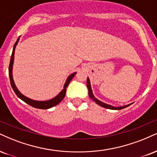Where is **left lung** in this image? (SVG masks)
<instances>
[{
	"instance_id": "8db88e82",
	"label": "left lung",
	"mask_w": 157,
	"mask_h": 157,
	"mask_svg": "<svg viewBox=\"0 0 157 157\" xmlns=\"http://www.w3.org/2000/svg\"><path fill=\"white\" fill-rule=\"evenodd\" d=\"M87 88H88V95H89V97L93 100L94 101H95L96 103L97 104V105H100L101 107H105V108H107V109H124V108H126V107H129L130 105H125V106H123V107H113L112 105H107V104H105L102 102V101H99V100H98L97 99H96L95 97H94V94H93V92H92V90H91V86H90V80H89V78H87Z\"/></svg>"
}]
</instances>
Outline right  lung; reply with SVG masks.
I'll list each match as a JSON object with an SVG mask.
<instances>
[{
	"mask_svg": "<svg viewBox=\"0 0 157 157\" xmlns=\"http://www.w3.org/2000/svg\"><path fill=\"white\" fill-rule=\"evenodd\" d=\"M19 39H20V37L18 38L16 42H15V44L14 45V48H13L12 54V56H11L10 63H9V78H10L11 86H12V89L14 90V93L16 94V95L17 96V97L20 98V99H22V101H25V102L28 104V105H31V106H32V107H36V108H38V109H46L51 108V107H52L56 106V105H58V104H59L60 101L63 99V98L65 97L67 86H69V82H70V81L71 80H72V78L75 77V74L76 73L71 74L70 76L68 77L67 81H66V82H65V85H64V86H63V89L61 90V92L58 94L57 97L53 98V99L48 100V101H35V100H32L31 99H29V98L25 97L24 95H22V94L20 93V91H19L17 88V87H16V86H15V84L14 82V80H13V77H12V67H13V63H14V50H15V48H16L17 44V43L19 41Z\"/></svg>",
	"mask_w": 157,
	"mask_h": 157,
	"instance_id": "obj_1",
	"label": "right lung"
}]
</instances>
